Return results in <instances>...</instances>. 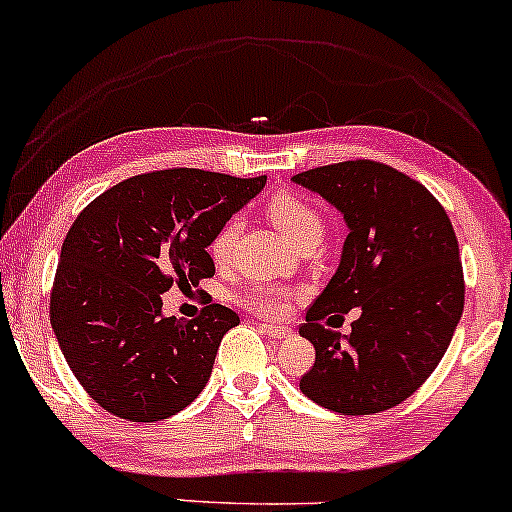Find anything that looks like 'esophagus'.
<instances>
[{"label":"esophagus","instance_id":"obj_1","mask_svg":"<svg viewBox=\"0 0 512 512\" xmlns=\"http://www.w3.org/2000/svg\"><path fill=\"white\" fill-rule=\"evenodd\" d=\"M263 329L271 338H290L292 336V329L290 326H283V324H263Z\"/></svg>","mask_w":512,"mask_h":512}]
</instances>
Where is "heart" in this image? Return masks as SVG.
Here are the masks:
<instances>
[{
	"label": "heart",
	"mask_w": 512,
	"mask_h": 512,
	"mask_svg": "<svg viewBox=\"0 0 512 512\" xmlns=\"http://www.w3.org/2000/svg\"><path fill=\"white\" fill-rule=\"evenodd\" d=\"M268 220L273 222L275 229L283 234L287 244H292L295 249H300L304 244H319L321 234H324V222L321 215L307 200H302L295 193H278L273 195L266 203ZM237 241V222H227L220 232L215 234V239L210 241V256L217 263H225L232 256V246ZM285 295L287 292L278 285H256L249 295L244 297L246 307L256 309L261 314H278L285 307Z\"/></svg>",
	"instance_id": "obj_1"
}]
</instances>
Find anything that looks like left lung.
Masks as SVG:
<instances>
[{"label": "left lung", "instance_id": "left-lung-1", "mask_svg": "<svg viewBox=\"0 0 512 512\" xmlns=\"http://www.w3.org/2000/svg\"><path fill=\"white\" fill-rule=\"evenodd\" d=\"M292 183L321 195L348 227L336 273L300 326L317 350L302 394L343 416L392 409L433 375L462 319L450 217L426 186L367 159L302 171ZM350 308L361 312L354 331L329 330L328 314Z\"/></svg>", "mask_w": 512, "mask_h": 512}]
</instances>
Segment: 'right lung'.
I'll return each mask as SVG.
<instances>
[{
  "label": "right lung",
  "instance_id": "add662e5",
  "mask_svg": "<svg viewBox=\"0 0 512 512\" xmlns=\"http://www.w3.org/2000/svg\"><path fill=\"white\" fill-rule=\"evenodd\" d=\"M263 186L266 176L166 169L120 181L79 212L60 251L50 324L101 409L154 423L203 392L239 317L222 304L191 321L166 317L162 295L215 275L210 241Z\"/></svg>",
  "mask_w": 512,
  "mask_h": 512
}]
</instances>
